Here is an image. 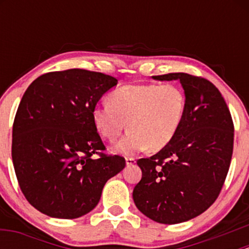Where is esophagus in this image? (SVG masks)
<instances>
[{
  "mask_svg": "<svg viewBox=\"0 0 249 249\" xmlns=\"http://www.w3.org/2000/svg\"><path fill=\"white\" fill-rule=\"evenodd\" d=\"M125 161H126L127 166H132V165L136 164V159H134V158H130V157H127V158L125 159Z\"/></svg>",
  "mask_w": 249,
  "mask_h": 249,
  "instance_id": "obj_1",
  "label": "esophagus"
}]
</instances>
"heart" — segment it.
Wrapping results in <instances>:
<instances>
[{
  "label": "heart",
  "mask_w": 249,
  "mask_h": 249,
  "mask_svg": "<svg viewBox=\"0 0 249 249\" xmlns=\"http://www.w3.org/2000/svg\"><path fill=\"white\" fill-rule=\"evenodd\" d=\"M92 108V122L103 138L115 142L118 153L159 151L172 142L186 112V95L177 84H130L118 88Z\"/></svg>",
  "instance_id": "1"
}]
</instances>
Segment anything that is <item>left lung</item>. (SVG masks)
I'll return each mask as SVG.
<instances>
[{
	"instance_id": "obj_1",
	"label": "left lung",
	"mask_w": 249,
	"mask_h": 249,
	"mask_svg": "<svg viewBox=\"0 0 249 249\" xmlns=\"http://www.w3.org/2000/svg\"><path fill=\"white\" fill-rule=\"evenodd\" d=\"M179 79L186 112L170 144L137 160L142 177L134 186L137 208L160 224H179L204 213L219 196L233 154L234 124L218 88L185 72L153 76Z\"/></svg>"
}]
</instances>
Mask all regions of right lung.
<instances>
[{
    "label": "right lung",
    "instance_id": "add662e5",
    "mask_svg": "<svg viewBox=\"0 0 249 249\" xmlns=\"http://www.w3.org/2000/svg\"><path fill=\"white\" fill-rule=\"evenodd\" d=\"M117 82L70 69L44 73L25 90L14 119L11 157L22 193L41 213L84 215L97 206L105 182L125 167L124 157L104 153L91 116Z\"/></svg>",
    "mask_w": 249,
    "mask_h": 249
}]
</instances>
